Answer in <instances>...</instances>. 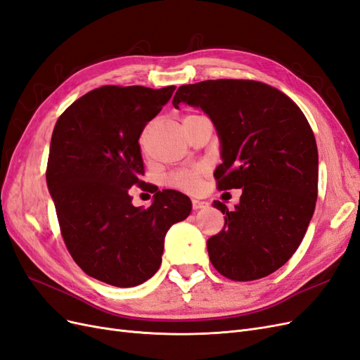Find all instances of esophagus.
Segmentation results:
<instances>
[{"label": "esophagus", "mask_w": 360, "mask_h": 360, "mask_svg": "<svg viewBox=\"0 0 360 360\" xmlns=\"http://www.w3.org/2000/svg\"><path fill=\"white\" fill-rule=\"evenodd\" d=\"M191 205H193V210H200V208L208 207V202H203V200H199V199H193Z\"/></svg>", "instance_id": "1"}]
</instances>
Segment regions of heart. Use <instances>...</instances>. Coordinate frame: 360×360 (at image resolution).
I'll use <instances>...</instances> for the list:
<instances>
[{
	"mask_svg": "<svg viewBox=\"0 0 360 360\" xmlns=\"http://www.w3.org/2000/svg\"><path fill=\"white\" fill-rule=\"evenodd\" d=\"M193 117V116H187ZM186 117V119H187ZM140 145H145V136L140 139ZM207 172V167L205 166H193V167H184L179 170H174L167 174L166 178V186L182 190V191H196L202 182V176Z\"/></svg>",
	"mask_w": 360,
	"mask_h": 360,
	"instance_id": "b5f03b06",
	"label": "heart"
}]
</instances>
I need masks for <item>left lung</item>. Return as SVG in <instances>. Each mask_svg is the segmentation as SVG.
Segmentation results:
<instances>
[{"label":"left lung","mask_w":360,"mask_h":360,"mask_svg":"<svg viewBox=\"0 0 360 360\" xmlns=\"http://www.w3.org/2000/svg\"><path fill=\"white\" fill-rule=\"evenodd\" d=\"M200 107L221 140L220 190L243 188L233 211L220 200L223 229L207 241L210 261L237 282L262 279L288 262L312 219L318 150L295 102L253 79H207L181 86L173 105Z\"/></svg>","instance_id":"obj_1"}]
</instances>
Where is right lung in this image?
I'll list each match as a JSON object with an SVG mask.
<instances>
[{"label": "right lung", "instance_id": "1", "mask_svg": "<svg viewBox=\"0 0 360 360\" xmlns=\"http://www.w3.org/2000/svg\"><path fill=\"white\" fill-rule=\"evenodd\" d=\"M174 89L102 86L69 105L51 137L46 184L61 237L81 270L119 288L157 273L169 228L191 211L174 190L155 191L146 210L129 196L145 174L141 131Z\"/></svg>", "mask_w": 360, "mask_h": 360}]
</instances>
